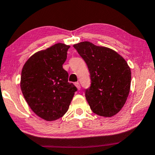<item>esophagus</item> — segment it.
I'll list each match as a JSON object with an SVG mask.
<instances>
[{
    "label": "esophagus",
    "mask_w": 155,
    "mask_h": 155,
    "mask_svg": "<svg viewBox=\"0 0 155 155\" xmlns=\"http://www.w3.org/2000/svg\"><path fill=\"white\" fill-rule=\"evenodd\" d=\"M74 85H75V86L77 87V88H78V90L81 89V85H80L79 83H78V82L75 83H74Z\"/></svg>",
    "instance_id": "34e87169"
}]
</instances>
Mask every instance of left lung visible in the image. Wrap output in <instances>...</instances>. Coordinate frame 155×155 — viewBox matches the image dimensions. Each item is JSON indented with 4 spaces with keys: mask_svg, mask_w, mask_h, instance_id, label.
<instances>
[{
    "mask_svg": "<svg viewBox=\"0 0 155 155\" xmlns=\"http://www.w3.org/2000/svg\"><path fill=\"white\" fill-rule=\"evenodd\" d=\"M89 70L91 84L86 90L91 110L97 115L112 117L124 105L129 95L131 70L115 50L90 41L73 45Z\"/></svg>",
    "mask_w": 155,
    "mask_h": 155,
    "instance_id": "left-lung-1",
    "label": "left lung"
}]
</instances>
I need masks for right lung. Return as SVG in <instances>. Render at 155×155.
<instances>
[{
	"label": "right lung",
	"mask_w": 155,
	"mask_h": 155,
	"mask_svg": "<svg viewBox=\"0 0 155 155\" xmlns=\"http://www.w3.org/2000/svg\"><path fill=\"white\" fill-rule=\"evenodd\" d=\"M69 48L57 43L33 54L22 67L20 88L24 98L34 113L46 121L62 117L77 91L62 66Z\"/></svg>",
	"instance_id": "1"
}]
</instances>
